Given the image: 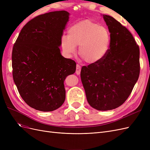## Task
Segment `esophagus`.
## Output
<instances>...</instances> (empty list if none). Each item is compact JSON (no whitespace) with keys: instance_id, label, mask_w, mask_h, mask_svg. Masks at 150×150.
I'll list each match as a JSON object with an SVG mask.
<instances>
[{"instance_id":"esophagus-1","label":"esophagus","mask_w":150,"mask_h":150,"mask_svg":"<svg viewBox=\"0 0 150 150\" xmlns=\"http://www.w3.org/2000/svg\"><path fill=\"white\" fill-rule=\"evenodd\" d=\"M81 67L79 65V64H77L76 65V73L79 75L81 73Z\"/></svg>"}]
</instances>
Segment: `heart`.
Here are the masks:
<instances>
[{
    "instance_id": "b5f03b06",
    "label": "heart",
    "mask_w": 150,
    "mask_h": 150,
    "mask_svg": "<svg viewBox=\"0 0 150 150\" xmlns=\"http://www.w3.org/2000/svg\"><path fill=\"white\" fill-rule=\"evenodd\" d=\"M68 35H63L62 49L67 56H71L79 46V54L89 64H96L106 57L111 46V37L105 27L86 19L72 25Z\"/></svg>"
}]
</instances>
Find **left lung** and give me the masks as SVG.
<instances>
[{"label": "left lung", "mask_w": 150, "mask_h": 150, "mask_svg": "<svg viewBox=\"0 0 150 150\" xmlns=\"http://www.w3.org/2000/svg\"><path fill=\"white\" fill-rule=\"evenodd\" d=\"M111 34L110 48L98 63L83 66L81 79L89 105L114 110L130 95L139 75V49L130 32L112 17L103 15Z\"/></svg>", "instance_id": "8db88e82"}]
</instances>
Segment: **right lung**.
Listing matches in <instances>:
<instances>
[{
  "label": "right lung",
  "mask_w": 150,
  "mask_h": 150,
  "mask_svg": "<svg viewBox=\"0 0 150 150\" xmlns=\"http://www.w3.org/2000/svg\"><path fill=\"white\" fill-rule=\"evenodd\" d=\"M69 15L59 11L35 17L23 27L13 45V81L23 100L36 110L61 107L66 99L64 81L76 72L75 61L63 57L59 47Z\"/></svg>",
  "instance_id": "obj_1"
}]
</instances>
